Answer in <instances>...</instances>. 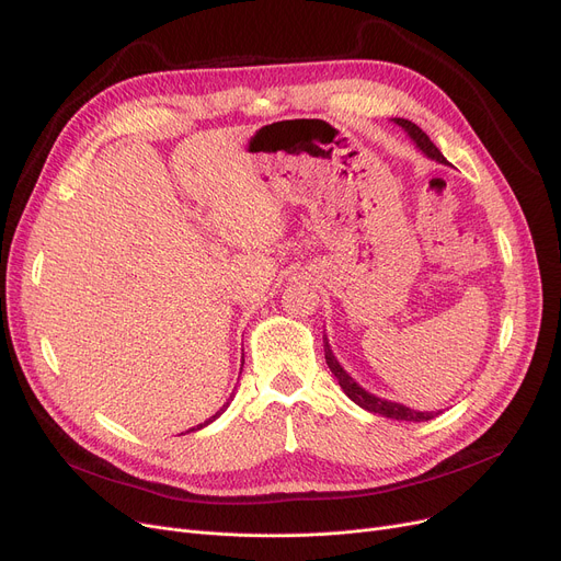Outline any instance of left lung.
<instances>
[{
	"label": "left lung",
	"mask_w": 561,
	"mask_h": 561,
	"mask_svg": "<svg viewBox=\"0 0 561 561\" xmlns=\"http://www.w3.org/2000/svg\"><path fill=\"white\" fill-rule=\"evenodd\" d=\"M393 123L407 131V136L416 142V147H419V150H421L427 159L438 161V163H444V165L448 163L446 157L438 152V147L430 140V136H427L419 125H414L411 121H404V117H393ZM322 343H325V359H328V366H330L332 375L336 377V381L341 385L343 393H345L352 402L359 404L362 409L370 411V414L385 416V419H393V421H414V423L432 421V419L436 416L434 411H416V409H409V407H404V404H400V402H391V400H385V398H377V396L368 393L364 387H359V381L352 379L350 373L339 364V359L334 357V352H332V347H330L328 336L322 339Z\"/></svg>",
	"instance_id": "left-lung-1"
}]
</instances>
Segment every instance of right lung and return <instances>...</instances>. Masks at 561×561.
Wrapping results in <instances>:
<instances>
[{
	"mask_svg": "<svg viewBox=\"0 0 561 561\" xmlns=\"http://www.w3.org/2000/svg\"><path fill=\"white\" fill-rule=\"evenodd\" d=\"M229 400H231V396H229ZM229 400H227V402H225V404H222V409H220V411H216V414H214V416H211V419H206V421H204V423H199V425H197V427H191V430H188V432H195V430H202V427H206V425H209V423H214V421H216V419H218V416H220V414H222V411H225V409H227V407H229Z\"/></svg>",
	"mask_w": 561,
	"mask_h": 561,
	"instance_id": "add662e5",
	"label": "right lung"
}]
</instances>
